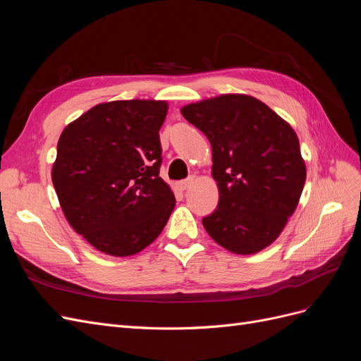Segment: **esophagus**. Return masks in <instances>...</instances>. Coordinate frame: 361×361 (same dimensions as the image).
<instances>
[{
	"mask_svg": "<svg viewBox=\"0 0 361 361\" xmlns=\"http://www.w3.org/2000/svg\"><path fill=\"white\" fill-rule=\"evenodd\" d=\"M192 183H194V178L191 176V178H188V179L178 182V188H179L180 191H185V190H188Z\"/></svg>",
	"mask_w": 361,
	"mask_h": 361,
	"instance_id": "obj_1",
	"label": "esophagus"
}]
</instances>
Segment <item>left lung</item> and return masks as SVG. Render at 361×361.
I'll use <instances>...</instances> for the list:
<instances>
[{"label":"left lung","mask_w":361,"mask_h":361,"mask_svg":"<svg viewBox=\"0 0 361 361\" xmlns=\"http://www.w3.org/2000/svg\"><path fill=\"white\" fill-rule=\"evenodd\" d=\"M212 146L220 202L203 218L206 232L235 255L276 241L297 209L305 162L292 126L253 96L228 93L180 108Z\"/></svg>","instance_id":"left-lung-1"}]
</instances>
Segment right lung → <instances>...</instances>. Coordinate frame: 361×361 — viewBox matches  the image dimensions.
<instances>
[{
    "instance_id": "obj_1",
    "label": "right lung",
    "mask_w": 361,
    "mask_h": 361,
    "mask_svg": "<svg viewBox=\"0 0 361 361\" xmlns=\"http://www.w3.org/2000/svg\"><path fill=\"white\" fill-rule=\"evenodd\" d=\"M169 104H97L63 129L52 183L76 233L105 255L140 253L162 232L176 204L159 178V129Z\"/></svg>"
}]
</instances>
